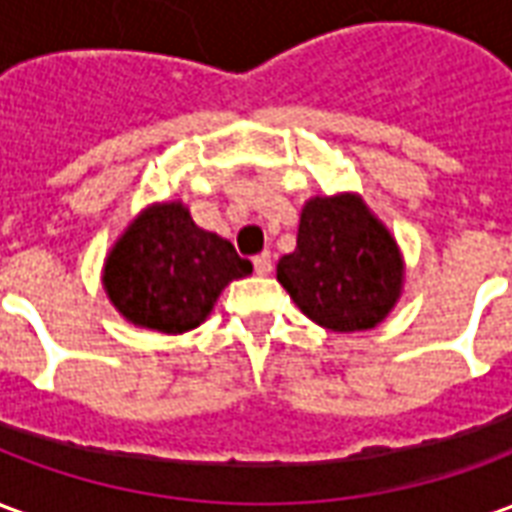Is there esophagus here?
<instances>
[{
  "label": "esophagus",
  "instance_id": "1",
  "mask_svg": "<svg viewBox=\"0 0 512 512\" xmlns=\"http://www.w3.org/2000/svg\"><path fill=\"white\" fill-rule=\"evenodd\" d=\"M252 263H255V271L260 274V277L271 274V268H274V263H271V255H268V252H260V255L252 257Z\"/></svg>",
  "mask_w": 512,
  "mask_h": 512
}]
</instances>
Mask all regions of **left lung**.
<instances>
[{"mask_svg": "<svg viewBox=\"0 0 512 512\" xmlns=\"http://www.w3.org/2000/svg\"><path fill=\"white\" fill-rule=\"evenodd\" d=\"M277 279L318 326L362 332L395 307L403 260L359 197H315L301 211L296 249L277 263Z\"/></svg>", "mask_w": 512, "mask_h": 512, "instance_id": "left-lung-1", "label": "left lung"}]
</instances>
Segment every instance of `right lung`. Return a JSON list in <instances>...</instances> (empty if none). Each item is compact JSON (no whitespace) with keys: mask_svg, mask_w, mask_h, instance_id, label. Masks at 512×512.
Returning a JSON list of instances; mask_svg holds the SVG:
<instances>
[{"mask_svg":"<svg viewBox=\"0 0 512 512\" xmlns=\"http://www.w3.org/2000/svg\"><path fill=\"white\" fill-rule=\"evenodd\" d=\"M252 274L230 241L191 222L180 202L147 208L106 260L104 285L136 326L164 334L200 326L224 285Z\"/></svg>","mask_w":512,"mask_h":512,"instance_id":"add662e5","label":"right lung"}]
</instances>
